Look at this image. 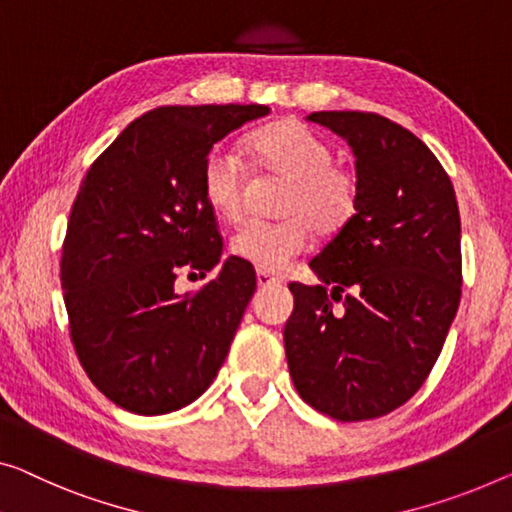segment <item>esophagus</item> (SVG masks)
Returning <instances> with one entry per match:
<instances>
[{
    "mask_svg": "<svg viewBox=\"0 0 512 512\" xmlns=\"http://www.w3.org/2000/svg\"><path fill=\"white\" fill-rule=\"evenodd\" d=\"M278 278L271 276V273H266L262 269H257V285L259 287H271V285H278Z\"/></svg>",
    "mask_w": 512,
    "mask_h": 512,
    "instance_id": "obj_1",
    "label": "esophagus"
}]
</instances>
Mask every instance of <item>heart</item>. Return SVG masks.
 Here are the masks:
<instances>
[{"mask_svg":"<svg viewBox=\"0 0 512 512\" xmlns=\"http://www.w3.org/2000/svg\"><path fill=\"white\" fill-rule=\"evenodd\" d=\"M246 151L257 170L285 179L276 223L248 220L232 236V253L266 273H280L310 243V230L335 234L354 218V174L333 163L331 144L299 121H278L253 133ZM202 193L225 220H239L246 197V167L230 147H216L204 160Z\"/></svg>","mask_w":512,"mask_h":512,"instance_id":"b5f03b06","label":"heart"}]
</instances>
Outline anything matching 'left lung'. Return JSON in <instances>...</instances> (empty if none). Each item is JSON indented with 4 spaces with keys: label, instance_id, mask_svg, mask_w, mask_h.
<instances>
[{
    "label": "left lung",
    "instance_id": "left-lung-1",
    "mask_svg": "<svg viewBox=\"0 0 512 512\" xmlns=\"http://www.w3.org/2000/svg\"><path fill=\"white\" fill-rule=\"evenodd\" d=\"M356 158V213L292 282L285 324L301 398L338 421L407 402L437 363L462 296L453 183L418 137L375 112H312ZM333 302H340L335 309Z\"/></svg>",
    "mask_w": 512,
    "mask_h": 512
}]
</instances>
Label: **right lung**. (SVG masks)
<instances>
[{
    "label": "right lung",
    "mask_w": 512,
    "mask_h": 512,
    "mask_svg": "<svg viewBox=\"0 0 512 512\" xmlns=\"http://www.w3.org/2000/svg\"><path fill=\"white\" fill-rule=\"evenodd\" d=\"M266 105H167L128 124L82 179L61 248V289L82 368L105 398L142 416L170 414L211 386L257 278L227 257L202 193L218 140Z\"/></svg>",
    "instance_id": "obj_1"
}]
</instances>
